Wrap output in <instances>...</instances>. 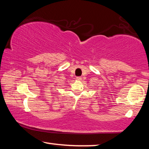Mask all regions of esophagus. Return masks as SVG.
Here are the masks:
<instances>
[{
  "instance_id": "34e87169",
  "label": "esophagus",
  "mask_w": 149,
  "mask_h": 149,
  "mask_svg": "<svg viewBox=\"0 0 149 149\" xmlns=\"http://www.w3.org/2000/svg\"><path fill=\"white\" fill-rule=\"evenodd\" d=\"M76 79H77V81H81V77H76Z\"/></svg>"
}]
</instances>
